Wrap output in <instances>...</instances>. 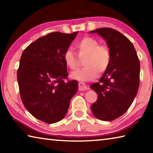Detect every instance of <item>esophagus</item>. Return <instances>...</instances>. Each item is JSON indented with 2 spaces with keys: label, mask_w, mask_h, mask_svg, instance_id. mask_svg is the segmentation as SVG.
Here are the masks:
<instances>
[{
  "label": "esophagus",
  "mask_w": 153,
  "mask_h": 153,
  "mask_svg": "<svg viewBox=\"0 0 153 153\" xmlns=\"http://www.w3.org/2000/svg\"><path fill=\"white\" fill-rule=\"evenodd\" d=\"M89 89V88L87 87V86L86 85H85V83H83V82H80L79 83V91H85V90H87Z\"/></svg>",
  "instance_id": "obj_1"
}]
</instances>
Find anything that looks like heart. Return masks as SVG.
Here are the masks:
<instances>
[{"instance_id":"b5f03b06","label":"heart","mask_w":153,"mask_h":153,"mask_svg":"<svg viewBox=\"0 0 153 153\" xmlns=\"http://www.w3.org/2000/svg\"><path fill=\"white\" fill-rule=\"evenodd\" d=\"M79 53L87 55L83 64L85 67L72 72V79L80 81L87 82L97 78L99 72L103 73L110 64L111 53L109 48L105 45H100V42L93 37H85L76 44ZM63 58L67 67L74 69L76 67V59L71 50L64 52Z\"/></svg>"}]
</instances>
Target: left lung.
<instances>
[{"mask_svg": "<svg viewBox=\"0 0 153 153\" xmlns=\"http://www.w3.org/2000/svg\"><path fill=\"white\" fill-rule=\"evenodd\" d=\"M97 33L106 41L111 62L100 80L91 85L97 93L91 109L97 119L111 121L126 112L137 94L140 81V62L129 39L111 28H100L89 32Z\"/></svg>", "mask_w": 153, "mask_h": 153, "instance_id": "1", "label": "left lung"}]
</instances>
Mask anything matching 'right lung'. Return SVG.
I'll list each match as a JSON object with an SVG mask.
<instances>
[{"label": "right lung", "instance_id": "add662e5", "mask_svg": "<svg viewBox=\"0 0 153 153\" xmlns=\"http://www.w3.org/2000/svg\"><path fill=\"white\" fill-rule=\"evenodd\" d=\"M77 33H50L31 43L21 55L17 71L21 100L29 113L48 124L64 118L78 91L76 81H64L68 73L63 58Z\"/></svg>", "mask_w": 153, "mask_h": 153}]
</instances>
